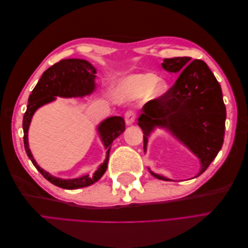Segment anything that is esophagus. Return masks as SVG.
<instances>
[{
    "instance_id": "1",
    "label": "esophagus",
    "mask_w": 248,
    "mask_h": 248,
    "mask_svg": "<svg viewBox=\"0 0 248 248\" xmlns=\"http://www.w3.org/2000/svg\"><path fill=\"white\" fill-rule=\"evenodd\" d=\"M136 121V114H134V111L132 110H128L126 111L125 114V122L127 125H131L132 123H134Z\"/></svg>"
}]
</instances>
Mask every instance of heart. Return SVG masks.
<instances>
[{
    "instance_id": "b5f03b06",
    "label": "heart",
    "mask_w": 248,
    "mask_h": 248,
    "mask_svg": "<svg viewBox=\"0 0 248 248\" xmlns=\"http://www.w3.org/2000/svg\"><path fill=\"white\" fill-rule=\"evenodd\" d=\"M167 84L157 79L153 73H142L132 76L124 81L123 92L130 97H140L147 93L150 98L158 97L166 92Z\"/></svg>"
}]
</instances>
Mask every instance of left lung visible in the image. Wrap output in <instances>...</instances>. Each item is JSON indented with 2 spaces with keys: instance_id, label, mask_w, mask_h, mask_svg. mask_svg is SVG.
I'll list each match as a JSON object with an SVG mask.
<instances>
[{
  "instance_id": "8db88e82",
  "label": "left lung",
  "mask_w": 248,
  "mask_h": 248,
  "mask_svg": "<svg viewBox=\"0 0 248 248\" xmlns=\"http://www.w3.org/2000/svg\"><path fill=\"white\" fill-rule=\"evenodd\" d=\"M162 67L170 72H182L166 93L148 101L141 108L138 124L144 133V150L146 152L148 137L155 126L164 127L199 157L200 176L223 144L227 112L220 85L202 60L190 62L189 57L164 59Z\"/></svg>"
}]
</instances>
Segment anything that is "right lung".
<instances>
[{"instance_id":"add662e5","label":"right lung","mask_w":248,"mask_h":248,"mask_svg":"<svg viewBox=\"0 0 248 248\" xmlns=\"http://www.w3.org/2000/svg\"><path fill=\"white\" fill-rule=\"evenodd\" d=\"M95 73L96 69L86 60L67 59L62 60L43 72L41 78L37 82L32 94L29 96V104L22 120L24 129V145L29 158L34 167L47 181L64 189H77L91 185L102 177L106 172L108 162V156L111 142L125 130V121L121 117H110L98 126L103 145L108 149L106 160L98 168L93 176H82L77 179L64 180L52 177L47 171L43 170L31 154L28 144V129L31 119L37 108L56 99L55 96L60 97H82L91 94L95 89Z\"/></svg>"}]
</instances>
